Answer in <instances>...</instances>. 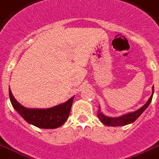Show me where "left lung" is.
<instances>
[{
  "instance_id": "1",
  "label": "left lung",
  "mask_w": 159,
  "mask_h": 159,
  "mask_svg": "<svg viewBox=\"0 0 159 159\" xmlns=\"http://www.w3.org/2000/svg\"><path fill=\"white\" fill-rule=\"evenodd\" d=\"M153 93H152L151 97L149 98L148 102L145 103L144 106L140 108L139 110L136 111L135 112L129 113V114H126V115L120 116L119 118H111V117H107L105 116L104 115H102V113L100 112V108L98 110V119H100L101 121L102 122V124H104L105 125L107 126H111V127H116V126H124L127 125V124H132L134 121H136V119H138V117L142 114L145 110L147 108L149 105L150 104V102L153 98Z\"/></svg>"
}]
</instances>
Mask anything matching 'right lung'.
<instances>
[{
    "instance_id": "add662e5",
    "label": "right lung",
    "mask_w": 159,
    "mask_h": 159,
    "mask_svg": "<svg viewBox=\"0 0 159 159\" xmlns=\"http://www.w3.org/2000/svg\"><path fill=\"white\" fill-rule=\"evenodd\" d=\"M11 104L17 112L29 124L40 128H57L66 121L69 117L74 97L54 107L48 109H28L19 104L14 98L11 90L9 89Z\"/></svg>"
}]
</instances>
